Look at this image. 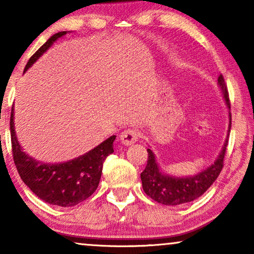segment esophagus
Listing matches in <instances>:
<instances>
[{
  "instance_id": "1",
  "label": "esophagus",
  "mask_w": 254,
  "mask_h": 254,
  "mask_svg": "<svg viewBox=\"0 0 254 254\" xmlns=\"http://www.w3.org/2000/svg\"><path fill=\"white\" fill-rule=\"evenodd\" d=\"M119 137L123 144L131 145L138 140V133L135 129H125Z\"/></svg>"
}]
</instances>
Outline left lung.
<instances>
[{
  "label": "left lung",
  "instance_id": "obj_1",
  "mask_svg": "<svg viewBox=\"0 0 254 254\" xmlns=\"http://www.w3.org/2000/svg\"><path fill=\"white\" fill-rule=\"evenodd\" d=\"M218 88L221 89L222 95L227 104V107L230 111V100H229L228 89L225 85L223 76L220 75L217 78ZM231 128V114L229 112V127L228 134L225 138L223 147L218 154L216 161L208 166L202 171L194 176L176 177L164 173L159 168L156 156L151 149L148 151V163L143 172L141 173L142 187L144 193L150 196L156 202H159L165 206H178V204L187 203L197 199L202 195L213 183L217 179L221 170L223 168V159L227 150L228 138Z\"/></svg>",
  "mask_w": 254,
  "mask_h": 254
}]
</instances>
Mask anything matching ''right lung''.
I'll return each instance as SVG.
<instances>
[{"label": "right lung", "mask_w": 254, "mask_h": 254, "mask_svg": "<svg viewBox=\"0 0 254 254\" xmlns=\"http://www.w3.org/2000/svg\"><path fill=\"white\" fill-rule=\"evenodd\" d=\"M67 34V31L52 36L32 57L25 65V72L32 64L57 41ZM13 107L10 117L12 155L15 165L24 184L45 202L60 207H72L92 195L98 187L102 176L103 163L112 154L116 135L107 138L96 148L64 163H45L37 161L23 150L16 136Z\"/></svg>", "instance_id": "obj_1"}]
</instances>
